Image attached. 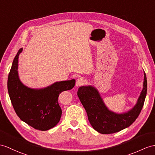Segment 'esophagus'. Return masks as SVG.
<instances>
[{"mask_svg": "<svg viewBox=\"0 0 155 155\" xmlns=\"http://www.w3.org/2000/svg\"><path fill=\"white\" fill-rule=\"evenodd\" d=\"M84 84H85L84 79L82 78H79L78 79H77L76 84H75V85H76V86L78 87H80V86L84 85Z\"/></svg>", "mask_w": 155, "mask_h": 155, "instance_id": "esophagus-1", "label": "esophagus"}]
</instances>
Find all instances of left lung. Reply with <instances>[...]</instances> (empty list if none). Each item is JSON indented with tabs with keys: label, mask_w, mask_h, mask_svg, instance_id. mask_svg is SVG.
I'll return each instance as SVG.
<instances>
[{
	"label": "left lung",
	"mask_w": 155,
	"mask_h": 155,
	"mask_svg": "<svg viewBox=\"0 0 155 155\" xmlns=\"http://www.w3.org/2000/svg\"><path fill=\"white\" fill-rule=\"evenodd\" d=\"M147 88V81L145 73L143 89L136 105L129 112L120 114L108 110L98 91L93 87H80L78 91V96L94 129L101 134H110L125 129L135 121L144 104Z\"/></svg>",
	"instance_id": "8db88e82"
}]
</instances>
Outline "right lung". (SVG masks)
<instances>
[{
	"instance_id": "right-lung-1",
	"label": "right lung",
	"mask_w": 155,
	"mask_h": 155,
	"mask_svg": "<svg viewBox=\"0 0 155 155\" xmlns=\"http://www.w3.org/2000/svg\"><path fill=\"white\" fill-rule=\"evenodd\" d=\"M18 51L13 60L8 78V91L16 114L22 121L41 131H46L57 124L62 115L58 102L59 94L72 89L75 80L56 82L41 89H30L21 84L18 74Z\"/></svg>"
}]
</instances>
